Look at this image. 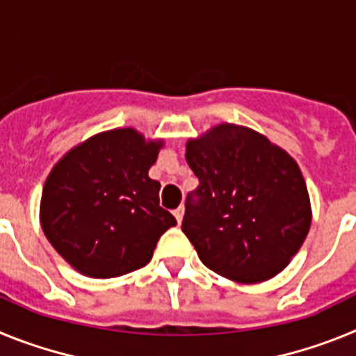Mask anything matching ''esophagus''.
Segmentation results:
<instances>
[{
	"label": "esophagus",
	"instance_id": "obj_1",
	"mask_svg": "<svg viewBox=\"0 0 356 356\" xmlns=\"http://www.w3.org/2000/svg\"><path fill=\"white\" fill-rule=\"evenodd\" d=\"M172 213H175V217H176V221H178V222H181V219H184V213H185V209H184V207H178V209H176V210H175V212H172Z\"/></svg>",
	"mask_w": 356,
	"mask_h": 356
}]
</instances>
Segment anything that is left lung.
<instances>
[{"label":"left lung","mask_w":356,"mask_h":356,"mask_svg":"<svg viewBox=\"0 0 356 356\" xmlns=\"http://www.w3.org/2000/svg\"><path fill=\"white\" fill-rule=\"evenodd\" d=\"M197 185L181 232L209 269L242 284L273 278L298 253L312 212L298 163L257 131L219 124L185 153Z\"/></svg>","instance_id":"obj_1"}]
</instances>
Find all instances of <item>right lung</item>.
Segmentation results:
<instances>
[{
  "label": "right lung",
  "instance_id": "obj_1",
  "mask_svg": "<svg viewBox=\"0 0 356 356\" xmlns=\"http://www.w3.org/2000/svg\"><path fill=\"white\" fill-rule=\"evenodd\" d=\"M162 143L131 128L94 135L49 172L40 225L62 259L90 278L137 271L176 225L160 207V184L147 176Z\"/></svg>",
  "mask_w": 356,
  "mask_h": 356
}]
</instances>
